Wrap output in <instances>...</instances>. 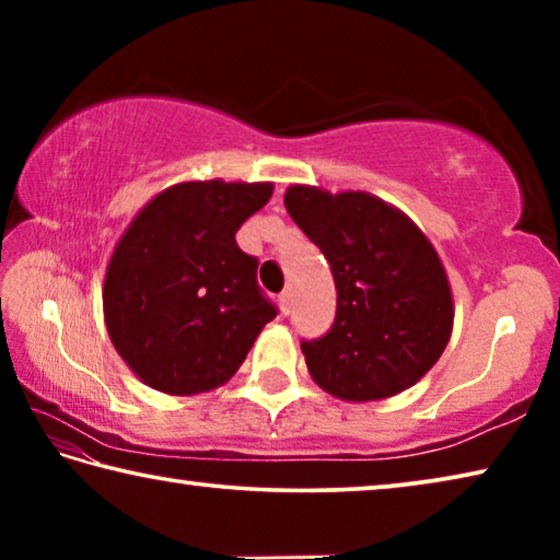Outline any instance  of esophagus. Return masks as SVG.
<instances>
[{
	"label": "esophagus",
	"instance_id": "1",
	"mask_svg": "<svg viewBox=\"0 0 560 560\" xmlns=\"http://www.w3.org/2000/svg\"><path fill=\"white\" fill-rule=\"evenodd\" d=\"M279 311H281L283 316H287L289 311H291V293L289 291H283L281 296H279Z\"/></svg>",
	"mask_w": 560,
	"mask_h": 560
}]
</instances>
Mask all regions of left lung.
Returning a JSON list of instances; mask_svg holds the SVG:
<instances>
[{
	"mask_svg": "<svg viewBox=\"0 0 560 560\" xmlns=\"http://www.w3.org/2000/svg\"><path fill=\"white\" fill-rule=\"evenodd\" d=\"M283 205L334 271L328 334L301 350L338 400H385L412 387L447 348L454 301L432 242L410 217L368 192L291 185Z\"/></svg>",
	"mask_w": 560,
	"mask_h": 560,
	"instance_id": "left-lung-1",
	"label": "left lung"
}]
</instances>
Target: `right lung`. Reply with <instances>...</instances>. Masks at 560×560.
Listing matches in <instances>:
<instances>
[{
    "mask_svg": "<svg viewBox=\"0 0 560 560\" xmlns=\"http://www.w3.org/2000/svg\"><path fill=\"white\" fill-rule=\"evenodd\" d=\"M271 192V183H177L122 232L103 281V318L118 355L153 390L224 385L277 316L257 283L259 261L234 240Z\"/></svg>",
    "mask_w": 560,
    "mask_h": 560,
    "instance_id": "obj_1",
    "label": "right lung"
}]
</instances>
